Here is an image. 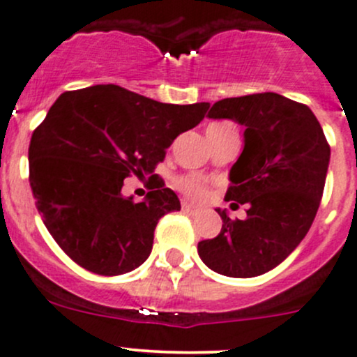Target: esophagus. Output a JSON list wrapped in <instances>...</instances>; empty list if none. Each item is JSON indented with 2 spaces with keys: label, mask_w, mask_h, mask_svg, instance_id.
I'll return each instance as SVG.
<instances>
[{
  "label": "esophagus",
  "mask_w": 357,
  "mask_h": 357,
  "mask_svg": "<svg viewBox=\"0 0 357 357\" xmlns=\"http://www.w3.org/2000/svg\"><path fill=\"white\" fill-rule=\"evenodd\" d=\"M182 209L185 213H190V215H197V213L201 211V208L199 206H196V204H192V203H182Z\"/></svg>",
  "instance_id": "34e87169"
}]
</instances>
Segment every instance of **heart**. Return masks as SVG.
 Here are the masks:
<instances>
[{
    "label": "heart",
    "mask_w": 357,
    "mask_h": 357,
    "mask_svg": "<svg viewBox=\"0 0 357 357\" xmlns=\"http://www.w3.org/2000/svg\"><path fill=\"white\" fill-rule=\"evenodd\" d=\"M180 189L187 194V196L194 197V199H203L206 196V187L199 178L185 177L180 180Z\"/></svg>",
    "instance_id": "heart-1"
}]
</instances>
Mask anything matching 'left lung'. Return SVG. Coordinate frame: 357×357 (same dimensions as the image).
Returning <instances> with one entry per match:
<instances>
[{"mask_svg": "<svg viewBox=\"0 0 357 357\" xmlns=\"http://www.w3.org/2000/svg\"><path fill=\"white\" fill-rule=\"evenodd\" d=\"M208 119L232 120L245 128L225 199L248 206V216L230 220L225 209H216L222 230L201 241L197 252L216 273L258 277L278 266L311 229L330 146L314 113L277 93L222 99L211 106Z\"/></svg>", "mask_w": 357, "mask_h": 357, "instance_id": "left-lung-1", "label": "left lung"}]
</instances>
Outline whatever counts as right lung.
I'll return each instance as SVG.
<instances>
[{
	"mask_svg": "<svg viewBox=\"0 0 357 357\" xmlns=\"http://www.w3.org/2000/svg\"><path fill=\"white\" fill-rule=\"evenodd\" d=\"M208 108L154 101L113 84L54 101L32 134L29 182L44 225L77 264L113 277L149 258L158 220L178 211L180 201L156 182L135 203L122 194L123 178L153 174L165 149Z\"/></svg>",
	"mask_w": 357,
	"mask_h": 357,
	"instance_id": "right-lung-1",
	"label": "right lung"
}]
</instances>
